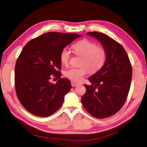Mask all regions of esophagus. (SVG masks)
<instances>
[{"mask_svg": "<svg viewBox=\"0 0 147 147\" xmlns=\"http://www.w3.org/2000/svg\"><path fill=\"white\" fill-rule=\"evenodd\" d=\"M80 83H76V82H71V85H72V86H78V85H80Z\"/></svg>", "mask_w": 147, "mask_h": 147, "instance_id": "34e87169", "label": "esophagus"}]
</instances>
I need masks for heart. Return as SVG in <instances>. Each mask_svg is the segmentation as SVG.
Listing matches in <instances>:
<instances>
[{"instance_id": "heart-1", "label": "heart", "mask_w": 147, "mask_h": 147, "mask_svg": "<svg viewBox=\"0 0 147 147\" xmlns=\"http://www.w3.org/2000/svg\"><path fill=\"white\" fill-rule=\"evenodd\" d=\"M73 49L78 55L83 56L81 67H71L65 71L64 75L74 82H80L84 76L88 73V69L92 73L99 71L104 65L107 53L105 50L98 47L96 43L88 40H83L73 45ZM71 52L67 48L65 47L62 50L60 54V60L62 64L67 65L71 59Z\"/></svg>"}]
</instances>
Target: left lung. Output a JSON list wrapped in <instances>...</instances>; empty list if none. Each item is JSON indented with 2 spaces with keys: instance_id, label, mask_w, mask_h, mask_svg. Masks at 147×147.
<instances>
[{
  "instance_id": "left-lung-1",
  "label": "left lung",
  "mask_w": 147,
  "mask_h": 147,
  "mask_svg": "<svg viewBox=\"0 0 147 147\" xmlns=\"http://www.w3.org/2000/svg\"><path fill=\"white\" fill-rule=\"evenodd\" d=\"M87 35L99 40L107 57L103 67L88 78L92 85H84L86 91L82 102L93 117L104 119L117 113L125 103L131 82L132 66L120 43L102 33L88 32Z\"/></svg>"
}]
</instances>
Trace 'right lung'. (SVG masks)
Masks as SVG:
<instances>
[{
  "label": "right lung",
  "instance_id": "add662e5",
  "mask_svg": "<svg viewBox=\"0 0 147 147\" xmlns=\"http://www.w3.org/2000/svg\"><path fill=\"white\" fill-rule=\"evenodd\" d=\"M81 35L49 32L28 42L15 65V88L26 111L37 116L48 117L63 104L71 88L70 81L60 78L49 82L52 76L60 78L62 50Z\"/></svg>",
  "mask_w": 147,
  "mask_h": 147
}]
</instances>
